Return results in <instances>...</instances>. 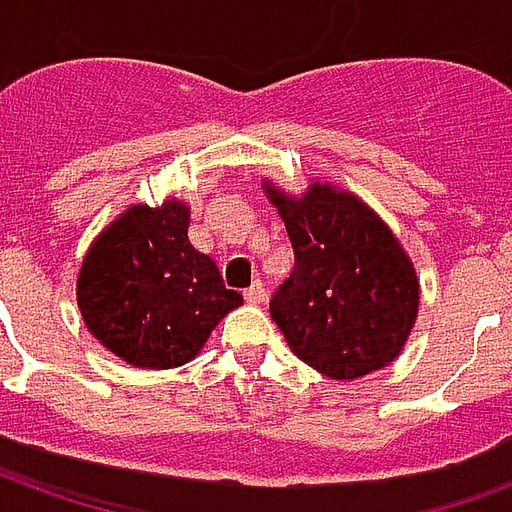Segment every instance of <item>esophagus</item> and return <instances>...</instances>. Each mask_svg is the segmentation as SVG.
Masks as SVG:
<instances>
[{
	"mask_svg": "<svg viewBox=\"0 0 512 512\" xmlns=\"http://www.w3.org/2000/svg\"><path fill=\"white\" fill-rule=\"evenodd\" d=\"M244 299L249 301V304H263V301H266V285H263L260 279H255V282L244 290Z\"/></svg>",
	"mask_w": 512,
	"mask_h": 512,
	"instance_id": "obj_1",
	"label": "esophagus"
}]
</instances>
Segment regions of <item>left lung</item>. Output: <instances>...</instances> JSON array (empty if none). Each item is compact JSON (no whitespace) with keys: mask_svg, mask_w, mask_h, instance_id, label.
Returning a JSON list of instances; mask_svg holds the SVG:
<instances>
[{"mask_svg":"<svg viewBox=\"0 0 512 512\" xmlns=\"http://www.w3.org/2000/svg\"><path fill=\"white\" fill-rule=\"evenodd\" d=\"M268 191L296 257L268 310L293 354L337 381L389 365L419 304L417 274L395 235L348 191L315 183L301 200Z\"/></svg>","mask_w":512,"mask_h":512,"instance_id":"obj_1","label":"left lung"}]
</instances>
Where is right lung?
Listing matches in <instances>:
<instances>
[{
  "label": "right lung",
  "mask_w": 512,
  "mask_h": 512,
  "mask_svg": "<svg viewBox=\"0 0 512 512\" xmlns=\"http://www.w3.org/2000/svg\"><path fill=\"white\" fill-rule=\"evenodd\" d=\"M189 208L134 205L98 235L76 296L84 323L134 367H178L241 304L211 257L189 244Z\"/></svg>",
  "instance_id": "obj_1"
}]
</instances>
